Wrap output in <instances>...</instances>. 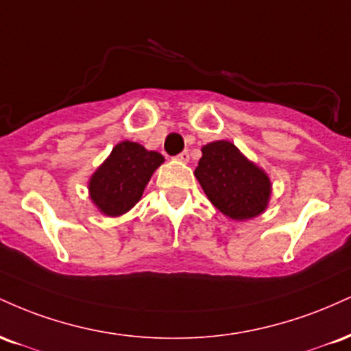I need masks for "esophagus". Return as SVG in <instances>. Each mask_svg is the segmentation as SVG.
<instances>
[{"mask_svg": "<svg viewBox=\"0 0 351 351\" xmlns=\"http://www.w3.org/2000/svg\"><path fill=\"white\" fill-rule=\"evenodd\" d=\"M176 160H178V162H181V163H186L189 160V152L183 150L180 153V155H176Z\"/></svg>", "mask_w": 351, "mask_h": 351, "instance_id": "obj_1", "label": "esophagus"}]
</instances>
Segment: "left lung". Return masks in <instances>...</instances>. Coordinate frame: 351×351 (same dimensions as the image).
Masks as SVG:
<instances>
[{"instance_id": "obj_1", "label": "left lung", "mask_w": 351, "mask_h": 351, "mask_svg": "<svg viewBox=\"0 0 351 351\" xmlns=\"http://www.w3.org/2000/svg\"><path fill=\"white\" fill-rule=\"evenodd\" d=\"M201 152L195 175L209 201L231 219L261 215L271 196L267 175L226 140L208 143Z\"/></svg>"}]
</instances>
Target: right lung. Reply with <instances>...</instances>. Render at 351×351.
<instances>
[{
  "mask_svg": "<svg viewBox=\"0 0 351 351\" xmlns=\"http://www.w3.org/2000/svg\"><path fill=\"white\" fill-rule=\"evenodd\" d=\"M162 163L160 153L145 150L142 145L119 143L92 175L88 183L92 201L104 215H123L138 203L153 171Z\"/></svg>",
  "mask_w": 351,
  "mask_h": 351,
  "instance_id": "1",
  "label": "right lung"
}]
</instances>
